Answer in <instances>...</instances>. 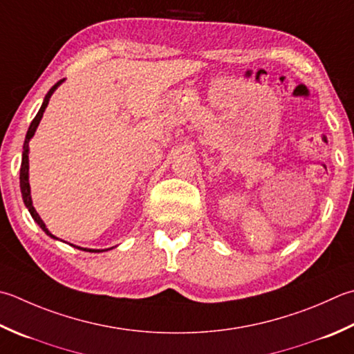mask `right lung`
I'll return each mask as SVG.
<instances>
[{
    "label": "right lung",
    "mask_w": 354,
    "mask_h": 354,
    "mask_svg": "<svg viewBox=\"0 0 354 354\" xmlns=\"http://www.w3.org/2000/svg\"><path fill=\"white\" fill-rule=\"evenodd\" d=\"M62 82H64V80L58 81L57 84H55L50 90H48L47 95L44 96L43 104H41V107H39V110H38L37 116H35L33 121L30 122V127H29V130H27V135H26V140H24V145H23V159H21V169H19V187H21V195H23L24 205L27 207V210L30 212V214H32V218H33L35 223H37L41 228H43V232L47 234V236H50L52 239H57V241H61V239H58L57 236H55V234H52L50 232H48V228H47L46 224L43 223V219H41V216L37 213V210H35L33 203H32L30 184H29V142H30V140H32L33 135H35V131H37V129H38V126H39L41 118H43V115H44V112H46V107H47L48 101H50L53 92L62 84ZM71 245H72V247H76V248H80V250L90 252V253H101V252L110 250V248H106V250H96V248H84V247H78V245H73V244H71Z\"/></svg>",
    "instance_id": "1"
}]
</instances>
